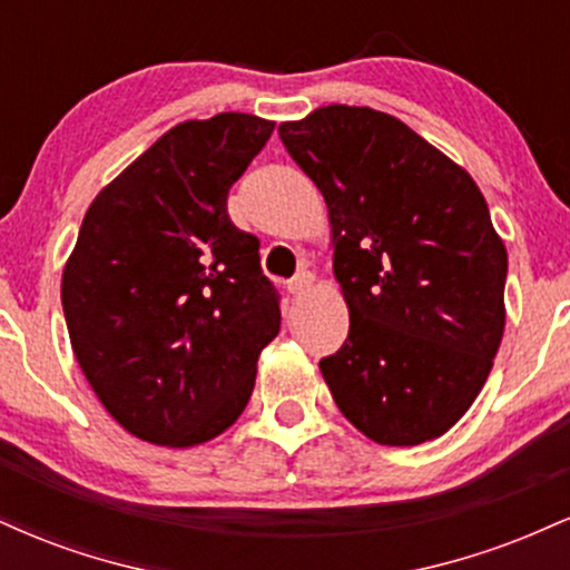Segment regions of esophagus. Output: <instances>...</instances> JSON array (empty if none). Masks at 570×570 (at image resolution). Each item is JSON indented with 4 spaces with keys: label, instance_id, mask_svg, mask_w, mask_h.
Here are the masks:
<instances>
[{
    "label": "esophagus",
    "instance_id": "obj_1",
    "mask_svg": "<svg viewBox=\"0 0 570 570\" xmlns=\"http://www.w3.org/2000/svg\"><path fill=\"white\" fill-rule=\"evenodd\" d=\"M311 284H313V276L311 273H297V276H294L289 284H286V289H289V294L292 297H299V294H305L307 289H311Z\"/></svg>",
    "mask_w": 570,
    "mask_h": 570
}]
</instances>
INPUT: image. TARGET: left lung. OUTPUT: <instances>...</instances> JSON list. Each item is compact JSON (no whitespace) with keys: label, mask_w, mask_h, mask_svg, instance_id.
<instances>
[{"label":"left lung","mask_w":570,"mask_h":570,"mask_svg":"<svg viewBox=\"0 0 570 570\" xmlns=\"http://www.w3.org/2000/svg\"><path fill=\"white\" fill-rule=\"evenodd\" d=\"M324 195L343 348L318 362L345 417L389 448L453 429L485 385L507 324V246L476 181L370 107L330 104L281 122Z\"/></svg>","instance_id":"1"}]
</instances>
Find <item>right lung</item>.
I'll list each match as a JSON object with an SVG mask.
<instances>
[{
  "label": "right lung",
  "instance_id": "1",
  "mask_svg": "<svg viewBox=\"0 0 570 570\" xmlns=\"http://www.w3.org/2000/svg\"><path fill=\"white\" fill-rule=\"evenodd\" d=\"M276 122L222 112L163 134L85 212L61 303L82 375L128 434L195 448L246 410L281 330L259 240L227 193Z\"/></svg>",
  "mask_w": 570,
  "mask_h": 570
}]
</instances>
